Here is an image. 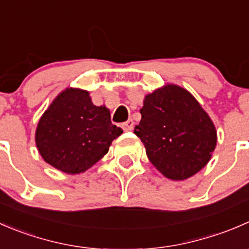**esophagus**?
<instances>
[{
  "label": "esophagus",
  "instance_id": "obj_1",
  "mask_svg": "<svg viewBox=\"0 0 249 249\" xmlns=\"http://www.w3.org/2000/svg\"><path fill=\"white\" fill-rule=\"evenodd\" d=\"M122 127H123V130H124V131H131V130L134 129V120L129 119L127 122L123 123Z\"/></svg>",
  "mask_w": 249,
  "mask_h": 249
}]
</instances>
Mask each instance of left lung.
Returning <instances> with one entry per match:
<instances>
[{
	"instance_id": "8db88e82",
	"label": "left lung",
	"mask_w": 249,
	"mask_h": 249,
	"mask_svg": "<svg viewBox=\"0 0 249 249\" xmlns=\"http://www.w3.org/2000/svg\"><path fill=\"white\" fill-rule=\"evenodd\" d=\"M134 132L165 177L183 180L206 166L217 143L212 120L189 91L166 85L145 96Z\"/></svg>"
}]
</instances>
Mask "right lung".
I'll return each mask as SVG.
<instances>
[{"mask_svg": "<svg viewBox=\"0 0 249 249\" xmlns=\"http://www.w3.org/2000/svg\"><path fill=\"white\" fill-rule=\"evenodd\" d=\"M122 134L110 122L109 110L92 105L89 92L67 89L42 115L36 144L48 164L76 175L96 164Z\"/></svg>", "mask_w": 249, "mask_h": 249, "instance_id": "1", "label": "right lung"}]
</instances>
